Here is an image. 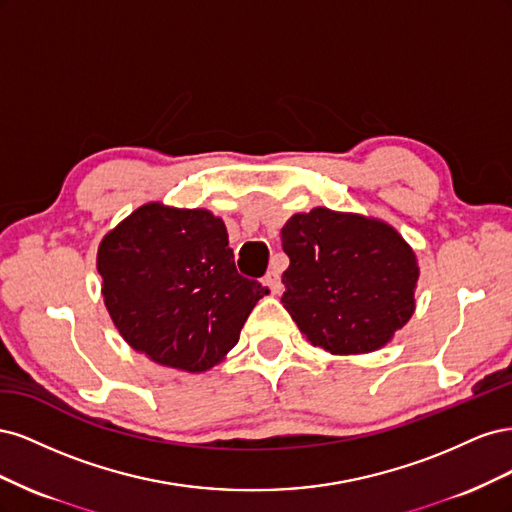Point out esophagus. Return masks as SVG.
Returning a JSON list of instances; mask_svg holds the SVG:
<instances>
[{
  "instance_id": "34e87169",
  "label": "esophagus",
  "mask_w": 512,
  "mask_h": 512,
  "mask_svg": "<svg viewBox=\"0 0 512 512\" xmlns=\"http://www.w3.org/2000/svg\"><path fill=\"white\" fill-rule=\"evenodd\" d=\"M262 286H265L271 294H280L282 288H284L280 275H277V271H269L265 277H262Z\"/></svg>"
}]
</instances>
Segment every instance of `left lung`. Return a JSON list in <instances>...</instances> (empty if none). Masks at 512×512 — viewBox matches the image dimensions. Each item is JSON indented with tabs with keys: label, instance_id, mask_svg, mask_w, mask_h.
Returning <instances> with one entry per match:
<instances>
[{
	"label": "left lung",
	"instance_id": "obj_1",
	"mask_svg": "<svg viewBox=\"0 0 512 512\" xmlns=\"http://www.w3.org/2000/svg\"><path fill=\"white\" fill-rule=\"evenodd\" d=\"M284 307L312 346L374 352L414 314L418 265L386 222L316 207L282 228Z\"/></svg>",
	"mask_w": 512,
	"mask_h": 512
}]
</instances>
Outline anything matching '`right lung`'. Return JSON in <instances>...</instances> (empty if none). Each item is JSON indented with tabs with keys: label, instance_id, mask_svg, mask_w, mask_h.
<instances>
[{
	"label": "right lung",
	"instance_id": "add662e5",
	"mask_svg": "<svg viewBox=\"0 0 512 512\" xmlns=\"http://www.w3.org/2000/svg\"><path fill=\"white\" fill-rule=\"evenodd\" d=\"M98 273L121 337L151 361L190 374L224 361L269 292L239 275L220 218L162 203L138 207L108 232Z\"/></svg>",
	"mask_w": 512,
	"mask_h": 512
}]
</instances>
